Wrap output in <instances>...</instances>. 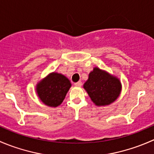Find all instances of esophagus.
Wrapping results in <instances>:
<instances>
[{
    "instance_id": "1",
    "label": "esophagus",
    "mask_w": 154,
    "mask_h": 154,
    "mask_svg": "<svg viewBox=\"0 0 154 154\" xmlns=\"http://www.w3.org/2000/svg\"><path fill=\"white\" fill-rule=\"evenodd\" d=\"M74 86H75L76 87H80L82 86V83L80 81H79V82H77V83H74Z\"/></svg>"
}]
</instances>
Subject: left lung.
Here are the masks:
<instances>
[{
  "mask_svg": "<svg viewBox=\"0 0 154 154\" xmlns=\"http://www.w3.org/2000/svg\"><path fill=\"white\" fill-rule=\"evenodd\" d=\"M91 101L97 106L110 105L122 92V83L116 76L98 67H94L83 84Z\"/></svg>",
  "mask_w": 154,
  "mask_h": 154,
  "instance_id": "obj_1",
  "label": "left lung"
}]
</instances>
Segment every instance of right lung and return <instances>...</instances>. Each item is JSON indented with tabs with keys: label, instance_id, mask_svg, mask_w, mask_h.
<instances>
[{
	"label": "right lung",
	"instance_id": "right-lung-1",
	"mask_svg": "<svg viewBox=\"0 0 154 154\" xmlns=\"http://www.w3.org/2000/svg\"><path fill=\"white\" fill-rule=\"evenodd\" d=\"M71 86V82L66 76L52 72L37 83L35 91L45 105L57 107L63 103Z\"/></svg>",
	"mask_w": 154,
	"mask_h": 154
}]
</instances>
